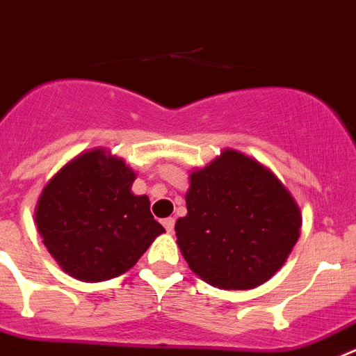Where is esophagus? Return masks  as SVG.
I'll use <instances>...</instances> for the list:
<instances>
[{
	"label": "esophagus",
	"instance_id": "1",
	"mask_svg": "<svg viewBox=\"0 0 356 356\" xmlns=\"http://www.w3.org/2000/svg\"><path fill=\"white\" fill-rule=\"evenodd\" d=\"M163 225H165V229L168 231V233H172L175 227V220L172 218V216H168V218H165V220H163Z\"/></svg>",
	"mask_w": 356,
	"mask_h": 356
}]
</instances>
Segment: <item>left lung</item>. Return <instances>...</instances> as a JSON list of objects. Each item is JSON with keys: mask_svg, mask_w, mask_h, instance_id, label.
Wrapping results in <instances>:
<instances>
[{"mask_svg": "<svg viewBox=\"0 0 356 356\" xmlns=\"http://www.w3.org/2000/svg\"><path fill=\"white\" fill-rule=\"evenodd\" d=\"M188 215L175 224L177 245L200 280L249 290L285 264L301 229V211L267 166L224 150L190 175Z\"/></svg>", "mask_w": 356, "mask_h": 356, "instance_id": "obj_1", "label": "left lung"}]
</instances>
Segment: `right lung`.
<instances>
[{"instance_id": "add662e5", "label": "right lung", "mask_w": 356, "mask_h": 356, "mask_svg": "<svg viewBox=\"0 0 356 356\" xmlns=\"http://www.w3.org/2000/svg\"><path fill=\"white\" fill-rule=\"evenodd\" d=\"M136 174L122 157L95 148L70 161L35 206L37 231L60 268L80 281L113 280L136 265L165 233Z\"/></svg>"}]
</instances>
